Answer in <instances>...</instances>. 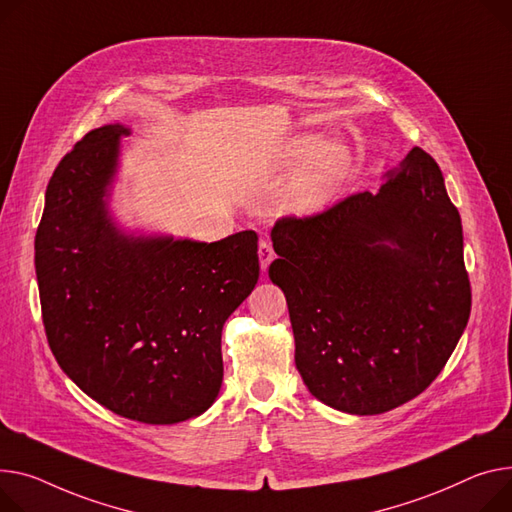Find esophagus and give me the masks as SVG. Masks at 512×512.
<instances>
[{
    "instance_id": "1",
    "label": "esophagus",
    "mask_w": 512,
    "mask_h": 512,
    "mask_svg": "<svg viewBox=\"0 0 512 512\" xmlns=\"http://www.w3.org/2000/svg\"><path fill=\"white\" fill-rule=\"evenodd\" d=\"M257 255H259V263H261V269H263V271L269 267V263L274 261V257H276L274 249H271V245H269L267 241H261V243H259Z\"/></svg>"
}]
</instances>
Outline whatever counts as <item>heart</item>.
<instances>
[{
	"label": "heart",
	"mask_w": 512,
	"mask_h": 512,
	"mask_svg": "<svg viewBox=\"0 0 512 512\" xmlns=\"http://www.w3.org/2000/svg\"><path fill=\"white\" fill-rule=\"evenodd\" d=\"M274 168L290 177L282 199L290 214L313 216L342 191L354 170V154L339 138L319 140L315 133H296L274 156Z\"/></svg>",
	"instance_id": "1"
}]
</instances>
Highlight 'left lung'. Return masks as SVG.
Listing matches in <instances>:
<instances>
[{"label":"left lung","instance_id":"8db88e82","mask_svg":"<svg viewBox=\"0 0 512 512\" xmlns=\"http://www.w3.org/2000/svg\"><path fill=\"white\" fill-rule=\"evenodd\" d=\"M269 280L282 288L304 385L333 410L377 416L420 395L471 311L463 228L430 154L414 148L377 191L282 218Z\"/></svg>","mask_w":512,"mask_h":512}]
</instances>
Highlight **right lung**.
Instances as JSON below:
<instances>
[{
    "label": "right lung",
    "mask_w": 512,
    "mask_h": 512,
    "mask_svg": "<svg viewBox=\"0 0 512 512\" xmlns=\"http://www.w3.org/2000/svg\"><path fill=\"white\" fill-rule=\"evenodd\" d=\"M121 123L92 129L47 185L34 267L51 352L127 420L177 424L216 401L222 327L259 280L257 234L216 243L125 230L111 212Z\"/></svg>",
    "instance_id": "1"
}]
</instances>
